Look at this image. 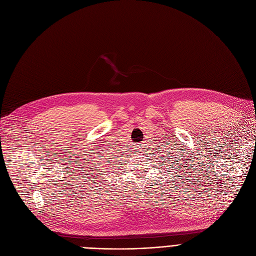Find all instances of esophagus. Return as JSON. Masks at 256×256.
Masks as SVG:
<instances>
[{
  "instance_id": "obj_1",
  "label": "esophagus",
  "mask_w": 256,
  "mask_h": 256,
  "mask_svg": "<svg viewBox=\"0 0 256 256\" xmlns=\"http://www.w3.org/2000/svg\"><path fill=\"white\" fill-rule=\"evenodd\" d=\"M140 148H142V147H140Z\"/></svg>"
}]
</instances>
